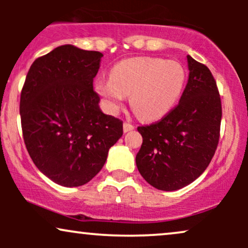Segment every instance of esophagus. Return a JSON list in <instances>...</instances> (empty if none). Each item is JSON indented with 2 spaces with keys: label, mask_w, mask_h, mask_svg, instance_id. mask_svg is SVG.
<instances>
[{
  "label": "esophagus",
  "mask_w": 248,
  "mask_h": 248,
  "mask_svg": "<svg viewBox=\"0 0 248 248\" xmlns=\"http://www.w3.org/2000/svg\"><path fill=\"white\" fill-rule=\"evenodd\" d=\"M134 128H135V127H134L132 124H128V122H124V133L130 132V130H133Z\"/></svg>",
  "instance_id": "esophagus-1"
}]
</instances>
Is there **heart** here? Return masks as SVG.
<instances>
[{
  "label": "heart",
  "instance_id": "heart-1",
  "mask_svg": "<svg viewBox=\"0 0 248 248\" xmlns=\"http://www.w3.org/2000/svg\"><path fill=\"white\" fill-rule=\"evenodd\" d=\"M184 84L186 71L179 62L155 57H135L115 64L109 79H96L94 88L110 112H118L126 95H129L135 114L144 121H154L171 110Z\"/></svg>",
  "mask_w": 248,
  "mask_h": 248
}]
</instances>
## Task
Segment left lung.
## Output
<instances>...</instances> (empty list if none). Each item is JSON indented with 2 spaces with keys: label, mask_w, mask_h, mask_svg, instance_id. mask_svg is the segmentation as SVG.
<instances>
[{
  "label": "left lung",
  "mask_w": 248,
  "mask_h": 248,
  "mask_svg": "<svg viewBox=\"0 0 248 248\" xmlns=\"http://www.w3.org/2000/svg\"><path fill=\"white\" fill-rule=\"evenodd\" d=\"M189 79L178 105L158 122L138 127L136 167L150 186L173 191L189 186L211 162L219 141L220 96L211 71L187 55Z\"/></svg>",
  "instance_id": "8db88e82"
}]
</instances>
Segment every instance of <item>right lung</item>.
<instances>
[{"label":"right lung","mask_w":248,"mask_h":248,"mask_svg":"<svg viewBox=\"0 0 248 248\" xmlns=\"http://www.w3.org/2000/svg\"><path fill=\"white\" fill-rule=\"evenodd\" d=\"M102 56L62 45L32 62L22 88L25 147L39 171L59 186L90 182L124 133L121 120L101 112L93 90Z\"/></svg>","instance_id":"obj_1"}]
</instances>
